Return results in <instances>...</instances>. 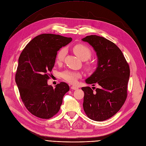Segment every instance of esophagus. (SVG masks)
<instances>
[{
  "label": "esophagus",
  "mask_w": 146,
  "mask_h": 146,
  "mask_svg": "<svg viewBox=\"0 0 146 146\" xmlns=\"http://www.w3.org/2000/svg\"><path fill=\"white\" fill-rule=\"evenodd\" d=\"M71 89L74 90H78V87H76V86H72V87H71Z\"/></svg>",
  "instance_id": "obj_1"
}]
</instances>
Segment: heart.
<instances>
[{
  "label": "heart",
  "instance_id": "heart-1",
  "mask_svg": "<svg viewBox=\"0 0 146 146\" xmlns=\"http://www.w3.org/2000/svg\"><path fill=\"white\" fill-rule=\"evenodd\" d=\"M73 50L75 55L82 61L88 60L92 54L90 48L88 46L82 44H76L73 47ZM66 52L67 50L66 48H62L58 52L56 56L57 62H60L63 60L66 55ZM61 76L62 78L67 82L71 84H74L77 82V80L79 78L81 77V74L79 72L66 70L62 73Z\"/></svg>",
  "mask_w": 146,
  "mask_h": 146
}]
</instances>
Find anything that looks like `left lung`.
Wrapping results in <instances>:
<instances>
[{
  "label": "left lung",
  "instance_id": "left-lung-1",
  "mask_svg": "<svg viewBox=\"0 0 146 146\" xmlns=\"http://www.w3.org/2000/svg\"><path fill=\"white\" fill-rule=\"evenodd\" d=\"M82 40L93 48L98 58L95 71L85 82L99 85L94 92L90 87L82 88L84 110L90 119L104 121L115 115L125 103L130 69L122 52L114 42L93 35Z\"/></svg>",
  "mask_w": 146,
  "mask_h": 146
}]
</instances>
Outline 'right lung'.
Wrapping results in <instances>:
<instances>
[{"mask_svg":"<svg viewBox=\"0 0 146 146\" xmlns=\"http://www.w3.org/2000/svg\"><path fill=\"white\" fill-rule=\"evenodd\" d=\"M72 41V38L59 35L41 34L32 39L20 54L15 82L27 110L37 117L48 119L55 115L69 91L66 83L61 82L53 88L47 84V79L57 52Z\"/></svg>","mask_w":146,"mask_h":146,"instance_id":"obj_1","label":"right lung"}]
</instances>
